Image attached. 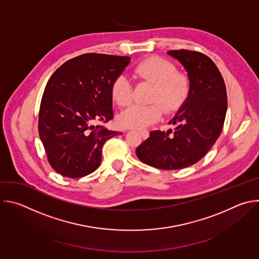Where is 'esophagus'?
Instances as JSON below:
<instances>
[{
	"label": "esophagus",
	"mask_w": 259,
	"mask_h": 259,
	"mask_svg": "<svg viewBox=\"0 0 259 259\" xmlns=\"http://www.w3.org/2000/svg\"><path fill=\"white\" fill-rule=\"evenodd\" d=\"M139 134L141 135V137H142L143 139H145V138H147V137H149V132H147V131H145V130L139 131Z\"/></svg>",
	"instance_id": "34e87169"
}]
</instances>
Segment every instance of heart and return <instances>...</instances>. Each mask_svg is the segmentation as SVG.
Returning <instances> with one entry per match:
<instances>
[{"instance_id": "b5f03b06", "label": "heart", "mask_w": 259, "mask_h": 259, "mask_svg": "<svg viewBox=\"0 0 259 259\" xmlns=\"http://www.w3.org/2000/svg\"><path fill=\"white\" fill-rule=\"evenodd\" d=\"M137 80L154 84L150 100L154 103L135 104L119 115L118 122L124 128L142 129L157 122L162 116L161 103L167 113L177 110L191 92V78L188 73L178 71L176 65L161 56H150L133 67ZM110 94L119 106L132 102V84L128 77L119 75L110 86Z\"/></svg>"}]
</instances>
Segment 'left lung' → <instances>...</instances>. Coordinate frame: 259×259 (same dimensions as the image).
Instances as JSON below:
<instances>
[{
  "label": "left lung",
  "instance_id": "left-lung-1",
  "mask_svg": "<svg viewBox=\"0 0 259 259\" xmlns=\"http://www.w3.org/2000/svg\"><path fill=\"white\" fill-rule=\"evenodd\" d=\"M191 78V92L169 122L174 131L155 130L136 149L144 164L163 170L187 168L206 156L224 128L228 96L223 76L205 54L171 50Z\"/></svg>",
  "mask_w": 259,
  "mask_h": 259
}]
</instances>
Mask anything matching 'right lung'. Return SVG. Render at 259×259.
Returning <instances> with one entry per match:
<instances>
[{
	"mask_svg": "<svg viewBox=\"0 0 259 259\" xmlns=\"http://www.w3.org/2000/svg\"><path fill=\"white\" fill-rule=\"evenodd\" d=\"M130 57L86 53L59 66L41 100L39 134L48 162L59 174L80 178L95 171L104 142L121 132L95 123L114 118L110 86Z\"/></svg>",
	"mask_w": 259,
	"mask_h": 259,
	"instance_id": "add662e5",
	"label": "right lung"
}]
</instances>
